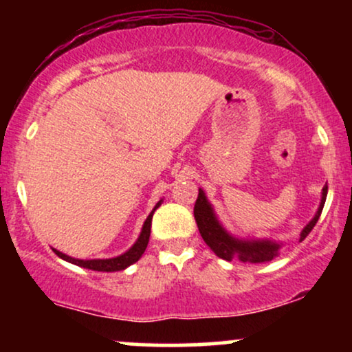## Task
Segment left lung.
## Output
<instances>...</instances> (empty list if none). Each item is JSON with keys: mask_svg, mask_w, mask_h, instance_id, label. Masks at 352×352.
<instances>
[{"mask_svg": "<svg viewBox=\"0 0 352 352\" xmlns=\"http://www.w3.org/2000/svg\"><path fill=\"white\" fill-rule=\"evenodd\" d=\"M326 195H328V185L322 187L318 212L311 218L309 223L301 230L300 241H302L309 235V232L314 228V225L319 220L322 207H324ZM193 215H195L197 227H199L201 238H204L205 243L210 246V250L218 258H223L227 261L240 260L241 263H266V261H272L273 258H276L280 254L283 243H278V241L268 240V238H263V240L252 238L250 240V238H238L233 236L232 233H228L223 225L220 223L215 210H213L212 204H210L207 195H205V192L201 188H199V197H197Z\"/></svg>", "mask_w": 352, "mask_h": 352, "instance_id": "obj_1", "label": "left lung"}]
</instances>
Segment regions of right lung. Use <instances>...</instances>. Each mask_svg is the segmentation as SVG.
<instances>
[{
  "mask_svg": "<svg viewBox=\"0 0 352 352\" xmlns=\"http://www.w3.org/2000/svg\"><path fill=\"white\" fill-rule=\"evenodd\" d=\"M164 200L157 201V205L153 207V210L151 212V215L147 217V220L144 221L142 225V230H140V235L139 238L135 240V243L131 246V248L127 250V252L119 254V256H114V258H104V260H100V258H96V260H79V258H72L69 254L59 252V250L52 248V252L58 254L59 258H63V260L69 261L72 265H78L80 268H87V270H92V272H122V270L127 268V266L134 265L135 261L140 260V256H142L145 248H147L148 245V238H151V227H152V217H153V212H155L157 208L160 207V204H162Z\"/></svg>",
  "mask_w": 352,
  "mask_h": 352,
  "instance_id": "add662e5",
  "label": "right lung"
}]
</instances>
